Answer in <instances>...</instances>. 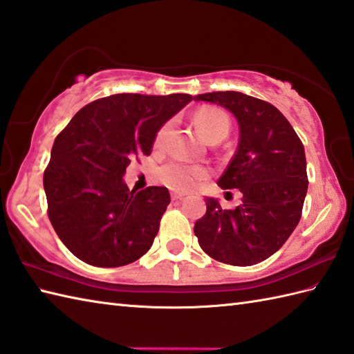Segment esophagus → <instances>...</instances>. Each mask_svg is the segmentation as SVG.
<instances>
[{"mask_svg":"<svg viewBox=\"0 0 354 354\" xmlns=\"http://www.w3.org/2000/svg\"><path fill=\"white\" fill-rule=\"evenodd\" d=\"M183 198H184L183 193H176V192L171 193V199H173V201H181Z\"/></svg>","mask_w":354,"mask_h":354,"instance_id":"esophagus-1","label":"esophagus"}]
</instances>
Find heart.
<instances>
[{
	"label": "heart",
	"instance_id": "obj_1",
	"mask_svg": "<svg viewBox=\"0 0 354 354\" xmlns=\"http://www.w3.org/2000/svg\"><path fill=\"white\" fill-rule=\"evenodd\" d=\"M194 123H196L199 132L207 140L214 137H227L230 131V118L223 111L217 108H201L194 114ZM170 129V124H164L156 133L155 142L156 146H161L165 141ZM207 176V170L201 165H192L184 161H170L160 170L161 181L169 185L170 189L187 192L196 187L202 179Z\"/></svg>",
	"mask_w": 354,
	"mask_h": 354
}]
</instances>
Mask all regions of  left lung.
<instances>
[{"label":"left lung","instance_id":"obj_1","mask_svg":"<svg viewBox=\"0 0 354 354\" xmlns=\"http://www.w3.org/2000/svg\"><path fill=\"white\" fill-rule=\"evenodd\" d=\"M194 100L219 104L237 120V150L217 184L243 194L234 209L205 198L207 213L194 225V236L217 261L257 265L280 250L301 217L309 185L304 146L268 102L237 91L199 94Z\"/></svg>","mask_w":354,"mask_h":354}]
</instances>
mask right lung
Masks as SVG:
<instances>
[{"label": "right lung", "instance_id": "right-lung-1", "mask_svg": "<svg viewBox=\"0 0 354 354\" xmlns=\"http://www.w3.org/2000/svg\"><path fill=\"white\" fill-rule=\"evenodd\" d=\"M192 100L189 94H114L82 108L57 135L44 190L53 228L77 259L117 268L150 250L170 193L165 187L129 190L123 176Z\"/></svg>", "mask_w": 354, "mask_h": 354}]
</instances>
